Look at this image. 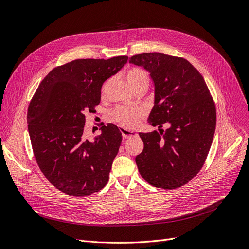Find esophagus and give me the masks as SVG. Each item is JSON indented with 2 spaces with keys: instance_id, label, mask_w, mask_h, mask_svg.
I'll list each match as a JSON object with an SVG mask.
<instances>
[{
  "instance_id": "esophagus-1",
  "label": "esophagus",
  "mask_w": 249,
  "mask_h": 249,
  "mask_svg": "<svg viewBox=\"0 0 249 249\" xmlns=\"http://www.w3.org/2000/svg\"><path fill=\"white\" fill-rule=\"evenodd\" d=\"M121 133H122L123 138H125V139L132 138V137H136V136H137V133H136V132L130 131V130H127V129H122V130H121Z\"/></svg>"
}]
</instances>
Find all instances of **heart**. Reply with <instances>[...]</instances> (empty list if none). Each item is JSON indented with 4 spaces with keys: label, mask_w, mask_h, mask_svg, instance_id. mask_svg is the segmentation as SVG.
Segmentation results:
<instances>
[{
    "label": "heart",
    "mask_w": 249,
    "mask_h": 249,
    "mask_svg": "<svg viewBox=\"0 0 249 249\" xmlns=\"http://www.w3.org/2000/svg\"><path fill=\"white\" fill-rule=\"evenodd\" d=\"M127 81L132 88L145 83L147 84V72L139 68H133L127 72ZM113 119L120 126L128 129H133L138 126L141 118L144 115V111L140 107H127L120 106L116 108L113 113Z\"/></svg>",
    "instance_id": "b5f03b06"
}]
</instances>
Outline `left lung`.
I'll list each match as a JSON object with an SVG mask.
<instances>
[{
    "label": "left lung",
    "mask_w": 249,
    "mask_h": 249,
    "mask_svg": "<svg viewBox=\"0 0 249 249\" xmlns=\"http://www.w3.org/2000/svg\"><path fill=\"white\" fill-rule=\"evenodd\" d=\"M130 63L144 68L154 84V106L148 122L165 130L139 133L144 148L135 158L149 185L173 190L186 185L203 167L210 150L216 108L204 77L185 58L149 52Z\"/></svg>",
    "instance_id": "obj_1"
}]
</instances>
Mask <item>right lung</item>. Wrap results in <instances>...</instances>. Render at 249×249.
<instances>
[{"mask_svg": "<svg viewBox=\"0 0 249 249\" xmlns=\"http://www.w3.org/2000/svg\"><path fill=\"white\" fill-rule=\"evenodd\" d=\"M128 56L75 59L52 70L29 104L27 123L36 162L50 184L73 197H86L107 185L122 133L101 124L93 141L85 137L86 113H96L104 82Z\"/></svg>", "mask_w": 249, "mask_h": 249, "instance_id": "right-lung-1", "label": "right lung"}]
</instances>
